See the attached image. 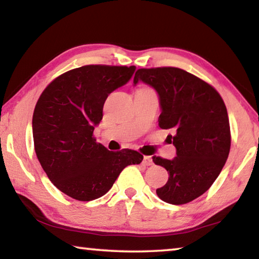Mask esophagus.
Returning a JSON list of instances; mask_svg holds the SVG:
<instances>
[{
	"mask_svg": "<svg viewBox=\"0 0 259 259\" xmlns=\"http://www.w3.org/2000/svg\"><path fill=\"white\" fill-rule=\"evenodd\" d=\"M144 164L145 165H152L153 164V161H152V157L151 156H144Z\"/></svg>",
	"mask_w": 259,
	"mask_h": 259,
	"instance_id": "1",
	"label": "esophagus"
}]
</instances>
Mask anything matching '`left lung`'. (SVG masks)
<instances>
[{
    "label": "left lung",
    "mask_w": 259,
    "mask_h": 259,
    "mask_svg": "<svg viewBox=\"0 0 259 259\" xmlns=\"http://www.w3.org/2000/svg\"><path fill=\"white\" fill-rule=\"evenodd\" d=\"M138 82L157 93L159 125L172 131L168 137L176 147L172 160L153 157L169 174L156 194L170 204L191 202L209 190L229 157L231 133L225 104L211 85L181 68H140L134 85Z\"/></svg>",
    "instance_id": "1"
}]
</instances>
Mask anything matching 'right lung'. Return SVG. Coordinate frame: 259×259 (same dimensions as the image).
<instances>
[{
    "instance_id": "1",
    "label": "right lung",
    "mask_w": 259,
    "mask_h": 259,
    "mask_svg": "<svg viewBox=\"0 0 259 259\" xmlns=\"http://www.w3.org/2000/svg\"><path fill=\"white\" fill-rule=\"evenodd\" d=\"M135 71L136 66L87 65L55 78L37 100L32 121L35 153L51 183L73 199L100 198L126 165L143 161L138 152H111L93 137L105 100Z\"/></svg>"
}]
</instances>
